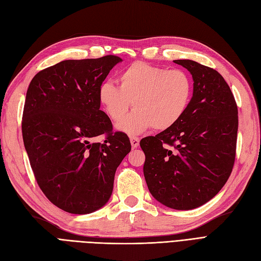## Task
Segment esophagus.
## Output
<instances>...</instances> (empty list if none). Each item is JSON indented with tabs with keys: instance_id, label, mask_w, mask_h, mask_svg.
<instances>
[{
	"instance_id": "1",
	"label": "esophagus",
	"mask_w": 261,
	"mask_h": 261,
	"mask_svg": "<svg viewBox=\"0 0 261 261\" xmlns=\"http://www.w3.org/2000/svg\"><path fill=\"white\" fill-rule=\"evenodd\" d=\"M130 145H132V148H137L139 146V138L137 137H130Z\"/></svg>"
}]
</instances>
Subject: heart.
Returning <instances> with one entry per match:
<instances>
[{"instance_id": "b5f03b06", "label": "heart", "mask_w": 261, "mask_h": 261, "mask_svg": "<svg viewBox=\"0 0 261 261\" xmlns=\"http://www.w3.org/2000/svg\"><path fill=\"white\" fill-rule=\"evenodd\" d=\"M117 84L99 86L98 100L117 129L137 135L149 128L168 129L187 111L193 94V83L181 69H167L145 62H135L117 76Z\"/></svg>"}]
</instances>
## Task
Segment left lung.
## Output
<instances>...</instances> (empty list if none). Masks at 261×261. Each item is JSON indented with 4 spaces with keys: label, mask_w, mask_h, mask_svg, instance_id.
Returning a JSON list of instances; mask_svg holds the SVG:
<instances>
[{
    "label": "left lung",
    "mask_w": 261,
    "mask_h": 261,
    "mask_svg": "<svg viewBox=\"0 0 261 261\" xmlns=\"http://www.w3.org/2000/svg\"><path fill=\"white\" fill-rule=\"evenodd\" d=\"M193 77V97L172 127L140 140L149 192L164 206L192 210L212 199L230 177L238 139V106L216 69L175 60ZM170 146H173L172 149Z\"/></svg>",
    "instance_id": "1"
}]
</instances>
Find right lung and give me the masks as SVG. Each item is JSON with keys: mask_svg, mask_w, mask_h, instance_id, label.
Returning a JSON list of instances; mask_svg holds the SVG:
<instances>
[{"mask_svg": "<svg viewBox=\"0 0 261 261\" xmlns=\"http://www.w3.org/2000/svg\"><path fill=\"white\" fill-rule=\"evenodd\" d=\"M120 62L115 55L62 61L28 87L21 130L31 169L46 198L74 215L105 206L130 151L127 135L113 132L98 100L99 86ZM103 133V143L91 141Z\"/></svg>", "mask_w": 261, "mask_h": 261, "instance_id": "right-lung-1", "label": "right lung"}]
</instances>
